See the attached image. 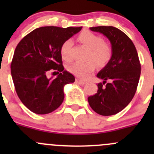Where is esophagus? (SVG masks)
Listing matches in <instances>:
<instances>
[{
    "mask_svg": "<svg viewBox=\"0 0 154 154\" xmlns=\"http://www.w3.org/2000/svg\"><path fill=\"white\" fill-rule=\"evenodd\" d=\"M76 82L80 85H83V84H85V83H86V81H85V80H81V79H78V78L76 79Z\"/></svg>",
    "mask_w": 154,
    "mask_h": 154,
    "instance_id": "34e87169",
    "label": "esophagus"
}]
</instances>
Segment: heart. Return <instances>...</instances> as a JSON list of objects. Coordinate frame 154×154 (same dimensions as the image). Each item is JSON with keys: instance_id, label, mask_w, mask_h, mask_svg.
<instances>
[{"instance_id": "1", "label": "heart", "mask_w": 154, "mask_h": 154, "mask_svg": "<svg viewBox=\"0 0 154 154\" xmlns=\"http://www.w3.org/2000/svg\"><path fill=\"white\" fill-rule=\"evenodd\" d=\"M78 41L88 48L86 59L83 62H76L68 66V71L80 78H87L91 75L97 66L100 67L106 66L112 56L111 45L103 41L101 36L90 31H83L78 35ZM72 41L67 39L63 42L60 47V55L66 62L72 61L71 55Z\"/></svg>"}]
</instances>
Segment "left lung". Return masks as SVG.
Returning a JSON list of instances; mask_svg holds the SVG:
<instances>
[{"mask_svg":"<svg viewBox=\"0 0 154 154\" xmlns=\"http://www.w3.org/2000/svg\"><path fill=\"white\" fill-rule=\"evenodd\" d=\"M109 38L112 48L111 59L100 72L97 93L88 97L90 106L103 116L116 115L130 103L136 94L141 74V64L132 40L122 30L112 26L90 27ZM106 81H109L108 83Z\"/></svg>","mask_w":154,"mask_h":154,"instance_id":"left-lung-1","label":"left lung"}]
</instances>
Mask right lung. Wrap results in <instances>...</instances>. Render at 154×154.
I'll list each match as a JSON object with an SVG mask.
<instances>
[{
  "label": "right lung",
  "instance_id": "add662e5",
  "mask_svg": "<svg viewBox=\"0 0 154 154\" xmlns=\"http://www.w3.org/2000/svg\"><path fill=\"white\" fill-rule=\"evenodd\" d=\"M81 29L42 27L25 35L16 46L11 74L18 97L32 112L51 113L63 103L64 86L74 83L75 78L64 70L60 47ZM54 70L60 74L57 79H48V72Z\"/></svg>",
  "mask_w": 154,
  "mask_h": 154
}]
</instances>
